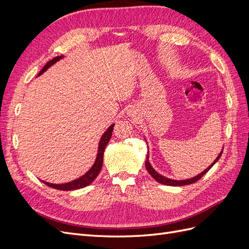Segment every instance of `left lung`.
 <instances>
[{
    "instance_id": "1",
    "label": "left lung",
    "mask_w": 249,
    "mask_h": 249,
    "mask_svg": "<svg viewBox=\"0 0 249 249\" xmlns=\"http://www.w3.org/2000/svg\"><path fill=\"white\" fill-rule=\"evenodd\" d=\"M222 152H223V149L221 150L220 152V154L218 155V157L216 158L215 159V161L210 165V166L207 168V169H205L203 170L202 172H200L199 175H197L196 177H194V178H188V179H182V180H177V179H171V178H165V177H163V176H161V175H159V173H158L154 168H153V166L152 165H150V163H149V161H148V154H147V157H146V161H145V167H146V170L149 172V175L152 176L157 182H159V183H161V184H164V185H167V186H185V185H190V184H193V183H195V182H197L198 179H200L203 176L206 175V173L213 167V165L220 159V157H221V155H222Z\"/></svg>"
}]
</instances>
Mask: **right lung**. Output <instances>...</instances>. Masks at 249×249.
Masks as SVG:
<instances>
[{"mask_svg":"<svg viewBox=\"0 0 249 249\" xmlns=\"http://www.w3.org/2000/svg\"><path fill=\"white\" fill-rule=\"evenodd\" d=\"M63 56H57L55 58H53L52 60L43 66V69L40 71V72L38 73V76L42 74L44 71H46L49 67H51L53 64H55L57 61H59L60 59H62ZM113 127H114V124H111L108 130L104 133V135L102 136L100 143H99V149H97V155H96V159L94 164L92 165V167L90 168L84 176L80 177L77 179H73L71 182L65 183V184H52V183H48L42 180V183L46 184L47 186L54 188V189H58V190H63V191H71V190H77V189H81V188H84L88 185L91 184L93 180L95 179V178L99 175L102 166H103V159H104V152L105 148H106L108 142L112 136V132H113Z\"/></svg>","mask_w":249,"mask_h":249,"instance_id":"1","label":"right lung"}]
</instances>
